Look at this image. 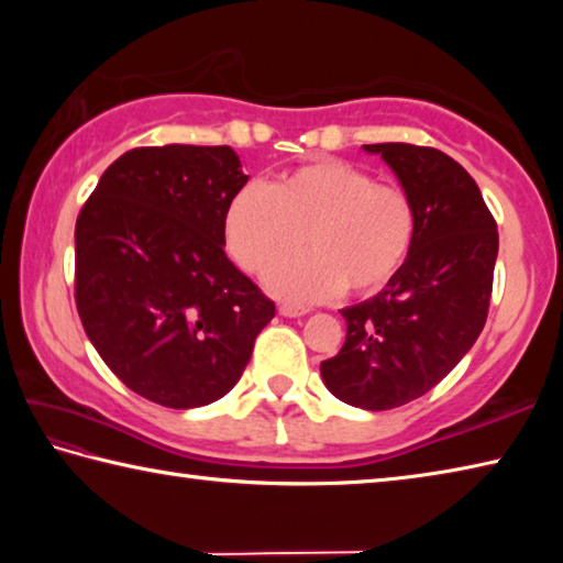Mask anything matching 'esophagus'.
<instances>
[{"mask_svg": "<svg viewBox=\"0 0 563 563\" xmlns=\"http://www.w3.org/2000/svg\"><path fill=\"white\" fill-rule=\"evenodd\" d=\"M278 312L283 318H302V316H308V308H305V305H292V302H283L280 308H278Z\"/></svg>", "mask_w": 563, "mask_h": 563, "instance_id": "obj_1", "label": "esophagus"}]
</instances>
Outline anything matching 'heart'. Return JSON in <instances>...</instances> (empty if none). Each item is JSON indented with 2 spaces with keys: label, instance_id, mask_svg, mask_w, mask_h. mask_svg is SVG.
I'll use <instances>...</instances> for the list:
<instances>
[{
  "label": "heart",
  "instance_id": "obj_1",
  "mask_svg": "<svg viewBox=\"0 0 563 563\" xmlns=\"http://www.w3.org/2000/svg\"><path fill=\"white\" fill-rule=\"evenodd\" d=\"M415 235L417 208L402 186L335 158L285 170L271 188L245 184L223 213L228 253L247 273H265L306 243L308 254L265 275L268 290L290 302L330 300L345 288L379 292L402 273Z\"/></svg>",
  "mask_w": 563,
  "mask_h": 563
}]
</instances>
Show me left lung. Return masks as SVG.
I'll return each mask as SVG.
<instances>
[{
  "label": "left lung",
  "mask_w": 563,
  "mask_h": 563,
  "mask_svg": "<svg viewBox=\"0 0 563 563\" xmlns=\"http://www.w3.org/2000/svg\"><path fill=\"white\" fill-rule=\"evenodd\" d=\"M393 168L417 208L415 247L375 298L342 308L345 345L320 365L322 383L360 409H395L456 367L487 322L497 223L474 178L442 151L362 146Z\"/></svg>",
  "instance_id": "obj_1"
}]
</instances>
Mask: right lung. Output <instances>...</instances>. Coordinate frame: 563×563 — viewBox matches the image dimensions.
Wrapping results in <instances>:
<instances>
[{"label":"right lung","mask_w":563,"mask_h":563,"mask_svg":"<svg viewBox=\"0 0 563 563\" xmlns=\"http://www.w3.org/2000/svg\"><path fill=\"white\" fill-rule=\"evenodd\" d=\"M247 184L231 146L133 148L76 218V310L101 360L151 402L231 393L273 300L228 261L223 213Z\"/></svg>","instance_id":"1"}]
</instances>
